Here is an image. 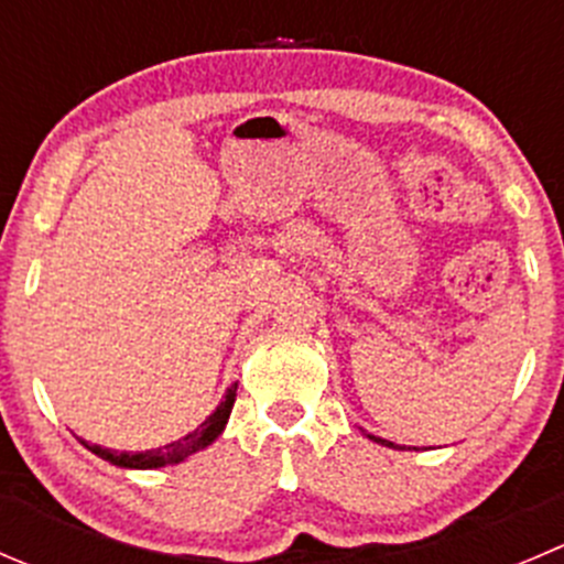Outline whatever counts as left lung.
I'll list each match as a JSON object with an SVG mask.
<instances>
[{"label": "left lung", "mask_w": 564, "mask_h": 564, "mask_svg": "<svg viewBox=\"0 0 564 564\" xmlns=\"http://www.w3.org/2000/svg\"><path fill=\"white\" fill-rule=\"evenodd\" d=\"M366 435H369V433H366ZM369 438H371V441H377V444H382V446H391V449H393L391 441H382V438H377V435H369ZM399 449H402V446H399Z\"/></svg>", "instance_id": "obj_1"}]
</instances>
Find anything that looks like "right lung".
Instances as JSON below:
<instances>
[{
	"instance_id": "add662e5",
	"label": "right lung",
	"mask_w": 564,
	"mask_h": 564,
	"mask_svg": "<svg viewBox=\"0 0 564 564\" xmlns=\"http://www.w3.org/2000/svg\"><path fill=\"white\" fill-rule=\"evenodd\" d=\"M234 399H237V382H234V386L228 388L226 397H223V402L217 404L215 413H212L209 419H206L198 430H193V433L184 435V438L173 441V444L160 446V449L118 452V449H104V446L87 444V441H82V444H85L87 449L93 452V455H98V457H101V460L112 463V466H120V468H162V466H173V463L187 460L189 455H195V452L206 449V446L215 444V441L220 438V433H223V430H226V424H228V415H231Z\"/></svg>"
}]
</instances>
